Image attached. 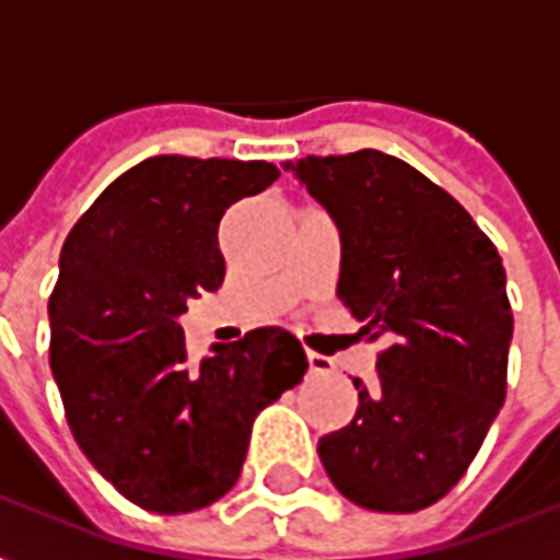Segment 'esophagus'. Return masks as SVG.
<instances>
[{
  "instance_id": "34e87169",
  "label": "esophagus",
  "mask_w": 560,
  "mask_h": 560,
  "mask_svg": "<svg viewBox=\"0 0 560 560\" xmlns=\"http://www.w3.org/2000/svg\"><path fill=\"white\" fill-rule=\"evenodd\" d=\"M305 360H308V369H312L315 375H324V372H332V360H329V357H324V353L305 351Z\"/></svg>"
}]
</instances>
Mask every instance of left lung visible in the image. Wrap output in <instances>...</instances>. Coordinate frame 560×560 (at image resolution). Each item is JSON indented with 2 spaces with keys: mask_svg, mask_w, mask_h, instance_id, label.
<instances>
[{
  "mask_svg": "<svg viewBox=\"0 0 560 560\" xmlns=\"http://www.w3.org/2000/svg\"><path fill=\"white\" fill-rule=\"evenodd\" d=\"M288 171L336 219L339 296L384 339L377 377L345 429L317 444L329 480L377 513L441 501L480 453L506 396L513 308L504 264L468 209L377 149L305 155Z\"/></svg>",
  "mask_w": 560,
  "mask_h": 560,
  "instance_id": "8db88e82",
  "label": "left lung"
}]
</instances>
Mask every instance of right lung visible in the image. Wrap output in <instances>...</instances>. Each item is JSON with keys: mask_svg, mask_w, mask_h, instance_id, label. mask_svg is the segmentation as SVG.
I'll return each mask as SVG.
<instances>
[{"mask_svg": "<svg viewBox=\"0 0 560 560\" xmlns=\"http://www.w3.org/2000/svg\"><path fill=\"white\" fill-rule=\"evenodd\" d=\"M279 173L269 161L155 155L107 185L62 245L47 312L66 420L104 480L149 513H195L231 492L255 417L308 369L284 327L191 363L176 324L224 281V209Z\"/></svg>", "mask_w": 560, "mask_h": 560, "instance_id": "add662e5", "label": "right lung"}]
</instances>
